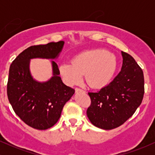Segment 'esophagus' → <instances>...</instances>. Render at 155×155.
<instances>
[{"mask_svg":"<svg viewBox=\"0 0 155 155\" xmlns=\"http://www.w3.org/2000/svg\"><path fill=\"white\" fill-rule=\"evenodd\" d=\"M75 91H76V92H79V91H82V90H81V89H79V88H76Z\"/></svg>","mask_w":155,"mask_h":155,"instance_id":"obj_1","label":"esophagus"}]
</instances>
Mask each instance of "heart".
<instances>
[{
	"instance_id": "obj_1",
	"label": "heart",
	"mask_w": 155,
	"mask_h": 155,
	"mask_svg": "<svg viewBox=\"0 0 155 155\" xmlns=\"http://www.w3.org/2000/svg\"><path fill=\"white\" fill-rule=\"evenodd\" d=\"M117 60L109 51L94 49L84 51L73 58L71 63H63L60 74L65 82L74 85L80 82L83 74L92 88H100L109 82L116 71Z\"/></svg>"
}]
</instances>
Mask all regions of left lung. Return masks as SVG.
Wrapping results in <instances>:
<instances>
[{
  "mask_svg": "<svg viewBox=\"0 0 155 155\" xmlns=\"http://www.w3.org/2000/svg\"><path fill=\"white\" fill-rule=\"evenodd\" d=\"M121 71L109 84L96 92H88L91 104L87 115L95 127L111 130L124 123L141 104L144 78L131 55L122 51Z\"/></svg>",
  "mask_w": 155,
  "mask_h": 155,
  "instance_id": "left-lung-1",
  "label": "left lung"
}]
</instances>
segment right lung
<instances>
[{"mask_svg": "<svg viewBox=\"0 0 155 155\" xmlns=\"http://www.w3.org/2000/svg\"><path fill=\"white\" fill-rule=\"evenodd\" d=\"M64 43L60 41L31 46L11 64L7 83L8 101L16 114L33 128L47 130L54 125L64 105L75 92L74 89L64 84L59 76L58 65L53 60V76L47 81H37L30 71L31 59H57Z\"/></svg>", "mask_w": 155, "mask_h": 155, "instance_id": "right-lung-1", "label": "right lung"}]
</instances>
